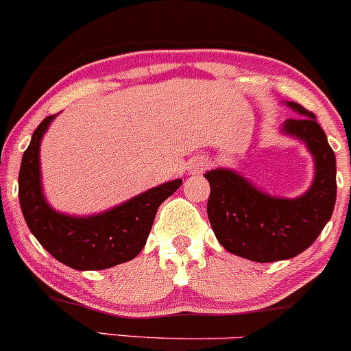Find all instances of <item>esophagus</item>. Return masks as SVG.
<instances>
[{
	"mask_svg": "<svg viewBox=\"0 0 351 351\" xmlns=\"http://www.w3.org/2000/svg\"><path fill=\"white\" fill-rule=\"evenodd\" d=\"M207 166H209V161H207L206 158H197L190 162L189 169H190V173H195V175H199V173H202Z\"/></svg>",
	"mask_w": 351,
	"mask_h": 351,
	"instance_id": "1",
	"label": "esophagus"
}]
</instances>
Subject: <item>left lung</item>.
Here are the masks:
<instances>
[{"label":"left lung","instance_id":"obj_1","mask_svg":"<svg viewBox=\"0 0 351 351\" xmlns=\"http://www.w3.org/2000/svg\"><path fill=\"white\" fill-rule=\"evenodd\" d=\"M298 118L285 120L281 134L304 142L314 158V180L295 199L257 189L228 168L207 171V216L217 241L230 254L254 262L287 261L307 250L331 219L336 202V156L314 113L287 101Z\"/></svg>","mask_w":351,"mask_h":351}]
</instances>
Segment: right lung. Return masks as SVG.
<instances>
[{
    "label": "right lung",
    "mask_w": 351,
    "mask_h": 351,
    "mask_svg": "<svg viewBox=\"0 0 351 351\" xmlns=\"http://www.w3.org/2000/svg\"><path fill=\"white\" fill-rule=\"evenodd\" d=\"M56 117L44 118L34 130L20 165L19 200L27 226L56 261L71 269L99 271L132 261L147 241L158 207L180 189L182 180L166 182L90 216L53 209L44 197L39 151Z\"/></svg>",
    "instance_id": "obj_1"
}]
</instances>
